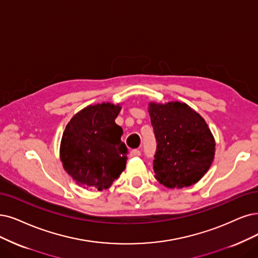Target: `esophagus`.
Returning a JSON list of instances; mask_svg holds the SVG:
<instances>
[{
    "label": "esophagus",
    "mask_w": 258,
    "mask_h": 258,
    "mask_svg": "<svg viewBox=\"0 0 258 258\" xmlns=\"http://www.w3.org/2000/svg\"><path fill=\"white\" fill-rule=\"evenodd\" d=\"M141 155V151L140 150H137V149H134L131 151V156L132 157H135V156H140Z\"/></svg>",
    "instance_id": "obj_1"
}]
</instances>
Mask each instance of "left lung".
<instances>
[{
  "label": "left lung",
  "mask_w": 258,
  "mask_h": 258,
  "mask_svg": "<svg viewBox=\"0 0 258 258\" xmlns=\"http://www.w3.org/2000/svg\"><path fill=\"white\" fill-rule=\"evenodd\" d=\"M149 112L157 142L155 178L168 188L199 182L215 156V139L205 120L180 102H151Z\"/></svg>",
  "instance_id": "1"
}]
</instances>
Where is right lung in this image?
Masks as SVG:
<instances>
[{
	"instance_id": "1",
	"label": "right lung",
	"mask_w": 258,
	"mask_h": 258,
	"mask_svg": "<svg viewBox=\"0 0 258 258\" xmlns=\"http://www.w3.org/2000/svg\"><path fill=\"white\" fill-rule=\"evenodd\" d=\"M119 104L90 105L74 114L60 142L63 169L76 184L103 190L111 186L126 166L127 148L114 119Z\"/></svg>"
}]
</instances>
